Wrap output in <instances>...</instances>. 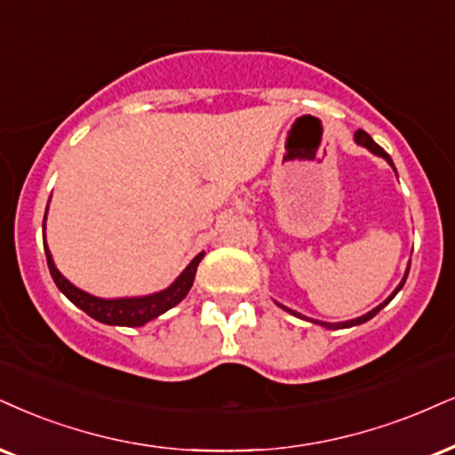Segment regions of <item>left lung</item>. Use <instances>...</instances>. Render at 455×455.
I'll use <instances>...</instances> for the list:
<instances>
[{
  "label": "left lung",
  "instance_id": "1",
  "mask_svg": "<svg viewBox=\"0 0 455 455\" xmlns=\"http://www.w3.org/2000/svg\"><path fill=\"white\" fill-rule=\"evenodd\" d=\"M355 141H356L358 145H363V148H367L369 151H371V154H375V156H379V158H384L386 162H388V164H390L392 168H395V164H392V158H390V156H388V154H386V151H384L382 148H379V145H378V143H375V141H373V139H371V137H369V134H367V132H364V131H356V132H355ZM407 274H409V267H407L405 276H403V280H401V284H399V287H396L395 291H392V295L388 297V299H386V301H382V304H379L378 307H373V310H371V312H367V314H364V316L352 318V321H346V323H338V324H331V323H321V321H312V318H310V321H312V323H316V324H321V327H327V329H346V327H355V324H363V323H367V321H369V318H373V316H375V314H378L379 310H382V307H384V306H388V304H390V301H392V297H395L396 293H399V291L403 289V284H405V280H407ZM278 306H280V304H278ZM280 307H283V310H287L289 314H293V316H297V318H306V316H301V314H299V312H295V310H289V307H284V306H280ZM306 321H307V318H306Z\"/></svg>",
  "mask_w": 455,
  "mask_h": 455
}]
</instances>
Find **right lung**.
<instances>
[{
  "label": "right lung",
  "mask_w": 455,
  "mask_h": 455,
  "mask_svg": "<svg viewBox=\"0 0 455 455\" xmlns=\"http://www.w3.org/2000/svg\"><path fill=\"white\" fill-rule=\"evenodd\" d=\"M44 229H46V219H44ZM44 251H46L48 270L52 274V280L56 283V287L60 289V293H63L69 301H73L80 310L86 312L88 316H92L94 321L105 324H120V327H141V324L154 321L160 314L175 307L179 301L189 293V289H192L198 263L202 261V257H204V253L196 255L192 263L179 274L175 283L168 289L160 291V293H151L145 297H120V299H100V297H94L91 293H86V291L77 289L76 284H71L63 274L56 270L52 255H50L48 251V244H44Z\"/></svg>",
  "instance_id": "add662e5"
}]
</instances>
